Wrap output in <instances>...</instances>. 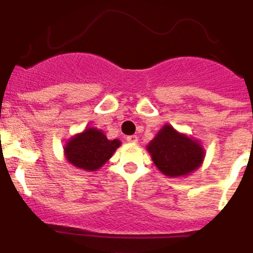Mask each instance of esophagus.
<instances>
[{"mask_svg":"<svg viewBox=\"0 0 253 253\" xmlns=\"http://www.w3.org/2000/svg\"><path fill=\"white\" fill-rule=\"evenodd\" d=\"M126 141H128V143H131V144H136L138 143V136L136 135L128 136V138H126Z\"/></svg>","mask_w":253,"mask_h":253,"instance_id":"1","label":"esophagus"}]
</instances>
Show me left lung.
Wrapping results in <instances>:
<instances>
[{"label": "left lung", "mask_w": 253, "mask_h": 253, "mask_svg": "<svg viewBox=\"0 0 253 253\" xmlns=\"http://www.w3.org/2000/svg\"><path fill=\"white\" fill-rule=\"evenodd\" d=\"M155 167L170 177L187 176L201 167L205 149L201 143L165 124L146 145Z\"/></svg>", "instance_id": "1"}]
</instances>
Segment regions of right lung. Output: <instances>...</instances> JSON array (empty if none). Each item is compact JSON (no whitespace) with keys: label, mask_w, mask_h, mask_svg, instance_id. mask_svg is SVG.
<instances>
[{"label":"right lung","mask_w":253,"mask_h":253,"mask_svg":"<svg viewBox=\"0 0 253 253\" xmlns=\"http://www.w3.org/2000/svg\"><path fill=\"white\" fill-rule=\"evenodd\" d=\"M122 145L120 140H109L103 130L86 126L72 136L64 145V156L73 167L85 171H97Z\"/></svg>","instance_id":"right-lung-1"}]
</instances>
